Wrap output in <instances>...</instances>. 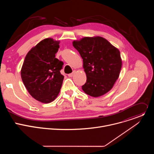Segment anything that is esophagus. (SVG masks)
<instances>
[{"label":"esophagus","instance_id":"1","mask_svg":"<svg viewBox=\"0 0 154 154\" xmlns=\"http://www.w3.org/2000/svg\"><path fill=\"white\" fill-rule=\"evenodd\" d=\"M75 71H74L72 72V73H71V74H69L68 75L69 77H72V76H73V75L75 74Z\"/></svg>","mask_w":154,"mask_h":154}]
</instances>
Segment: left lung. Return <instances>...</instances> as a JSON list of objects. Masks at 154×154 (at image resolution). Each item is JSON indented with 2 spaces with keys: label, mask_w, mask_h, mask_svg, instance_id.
<instances>
[{
  "label": "left lung",
  "mask_w": 154,
  "mask_h": 154,
  "mask_svg": "<svg viewBox=\"0 0 154 154\" xmlns=\"http://www.w3.org/2000/svg\"><path fill=\"white\" fill-rule=\"evenodd\" d=\"M83 59L86 82L83 91L98 97L110 91L118 80L122 67L119 49L105 38L96 36L84 37L72 42Z\"/></svg>",
  "instance_id": "left-lung-1"
}]
</instances>
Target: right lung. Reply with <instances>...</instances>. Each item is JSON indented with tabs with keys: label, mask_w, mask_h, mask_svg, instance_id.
Instances as JSON below:
<instances>
[{
	"label": "right lung",
	"mask_w": 154,
	"mask_h": 154,
	"mask_svg": "<svg viewBox=\"0 0 154 154\" xmlns=\"http://www.w3.org/2000/svg\"><path fill=\"white\" fill-rule=\"evenodd\" d=\"M60 41L48 38L33 47L26 56L20 70L22 80L29 94L44 103L58 96L64 76L60 73L63 63L55 58Z\"/></svg>",
	"instance_id": "add662e5"
}]
</instances>
